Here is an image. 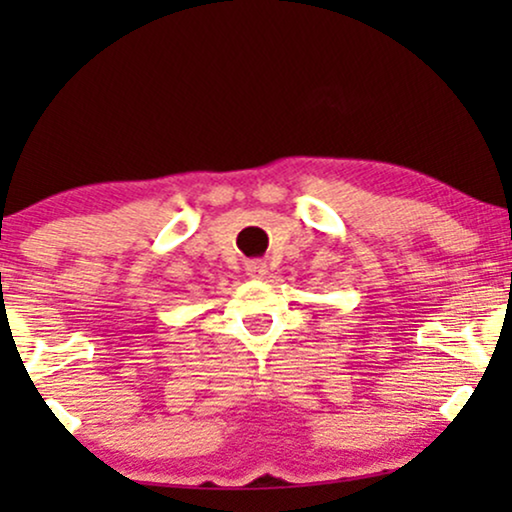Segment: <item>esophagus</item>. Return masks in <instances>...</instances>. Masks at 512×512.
<instances>
[{"instance_id": "esophagus-1", "label": "esophagus", "mask_w": 512, "mask_h": 512, "mask_svg": "<svg viewBox=\"0 0 512 512\" xmlns=\"http://www.w3.org/2000/svg\"><path fill=\"white\" fill-rule=\"evenodd\" d=\"M247 275L251 279H263L265 275H268V265H265L263 261H249L247 263Z\"/></svg>"}]
</instances>
